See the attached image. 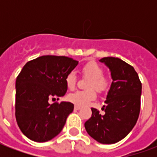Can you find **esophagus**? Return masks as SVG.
<instances>
[{"label":"esophagus","instance_id":"esophagus-1","mask_svg":"<svg viewBox=\"0 0 157 157\" xmlns=\"http://www.w3.org/2000/svg\"><path fill=\"white\" fill-rule=\"evenodd\" d=\"M79 109H81V107L80 106L75 105V110H79Z\"/></svg>","mask_w":157,"mask_h":157}]
</instances>
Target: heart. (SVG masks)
Masks as SVG:
<instances>
[{
    "mask_svg": "<svg viewBox=\"0 0 157 157\" xmlns=\"http://www.w3.org/2000/svg\"><path fill=\"white\" fill-rule=\"evenodd\" d=\"M83 76L90 78L86 82V87L88 89L75 91L70 93L67 99L75 105L83 107L96 98V91L99 93H104L110 87V80L103 75V69L95 62L86 63L82 69ZM77 77L74 71L69 73L65 77V84L69 89L75 88ZM96 90H95V89Z\"/></svg>",
    "mask_w": 157,
    "mask_h": 157,
    "instance_id": "heart-1",
    "label": "heart"
}]
</instances>
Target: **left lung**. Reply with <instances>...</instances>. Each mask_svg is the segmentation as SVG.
<instances>
[{
	"label": "left lung",
	"instance_id": "left-lung-1",
	"mask_svg": "<svg viewBox=\"0 0 157 157\" xmlns=\"http://www.w3.org/2000/svg\"><path fill=\"white\" fill-rule=\"evenodd\" d=\"M111 71L113 82L102 110L92 108L85 123L88 135L102 144H114L126 137L138 120L140 111L141 82L132 65L115 57L100 59Z\"/></svg>",
	"mask_w": 157,
	"mask_h": 157
}]
</instances>
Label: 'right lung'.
I'll return each instance as SVG.
<instances>
[{"label": "right lung", "mask_w": 157, "mask_h": 157, "mask_svg": "<svg viewBox=\"0 0 157 157\" xmlns=\"http://www.w3.org/2000/svg\"><path fill=\"white\" fill-rule=\"evenodd\" d=\"M78 61L66 56L44 55L29 61L16 80L15 115L21 131L35 142L59 135L72 113L69 102H55L67 91L65 77Z\"/></svg>", "instance_id": "add662e5"}]
</instances>
